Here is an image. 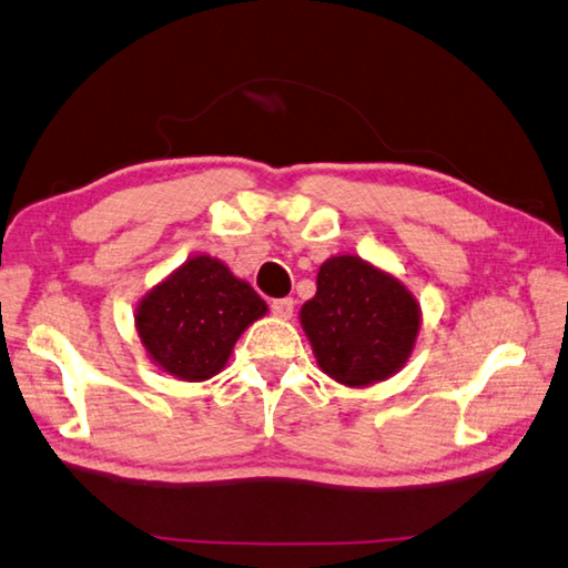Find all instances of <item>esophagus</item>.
Listing matches in <instances>:
<instances>
[{"label":"esophagus","mask_w":568,"mask_h":568,"mask_svg":"<svg viewBox=\"0 0 568 568\" xmlns=\"http://www.w3.org/2000/svg\"><path fill=\"white\" fill-rule=\"evenodd\" d=\"M271 310L275 317L281 320H291L293 317V310H295V300L293 297H277L271 303Z\"/></svg>","instance_id":"esophagus-1"}]
</instances>
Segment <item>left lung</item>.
<instances>
[{
    "mask_svg": "<svg viewBox=\"0 0 568 568\" xmlns=\"http://www.w3.org/2000/svg\"><path fill=\"white\" fill-rule=\"evenodd\" d=\"M416 295L379 265L354 253L317 271V293L300 307V325L317 366L344 386H372L404 369L420 332Z\"/></svg>",
    "mask_w": 568,
    "mask_h": 568,
    "instance_id": "left-lung-1",
    "label": "left lung"
}]
</instances>
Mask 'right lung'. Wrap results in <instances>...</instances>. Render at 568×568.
<instances>
[{"label": "right lung", "instance_id": "1", "mask_svg": "<svg viewBox=\"0 0 568 568\" xmlns=\"http://www.w3.org/2000/svg\"><path fill=\"white\" fill-rule=\"evenodd\" d=\"M268 313L251 283L199 253L140 297L135 329L148 357L180 382H206L229 364L233 344Z\"/></svg>", "mask_w": 568, "mask_h": 568}]
</instances>
